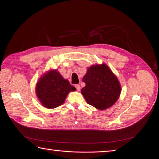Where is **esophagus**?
<instances>
[{
    "label": "esophagus",
    "instance_id": "1",
    "mask_svg": "<svg viewBox=\"0 0 159 159\" xmlns=\"http://www.w3.org/2000/svg\"><path fill=\"white\" fill-rule=\"evenodd\" d=\"M75 88H76L77 90H78V91H80V88H81V87H80V85L79 84H77V85H75Z\"/></svg>",
    "mask_w": 159,
    "mask_h": 159
}]
</instances>
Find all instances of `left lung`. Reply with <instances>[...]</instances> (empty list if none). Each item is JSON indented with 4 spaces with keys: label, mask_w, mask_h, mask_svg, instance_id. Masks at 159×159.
<instances>
[{
    "label": "left lung",
    "mask_w": 159,
    "mask_h": 159,
    "mask_svg": "<svg viewBox=\"0 0 159 159\" xmlns=\"http://www.w3.org/2000/svg\"><path fill=\"white\" fill-rule=\"evenodd\" d=\"M81 89L87 103L99 110L111 107L118 100L121 87L117 76L105 64H95L87 70Z\"/></svg>",
    "instance_id": "1"
}]
</instances>
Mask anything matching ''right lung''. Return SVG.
<instances>
[{"label":"right lung","mask_w":159,"mask_h":159,"mask_svg":"<svg viewBox=\"0 0 159 159\" xmlns=\"http://www.w3.org/2000/svg\"><path fill=\"white\" fill-rule=\"evenodd\" d=\"M76 89L56 70H50L43 74L36 86V96L43 106L54 109L62 105L70 91Z\"/></svg>","instance_id":"add662e5"}]
</instances>
